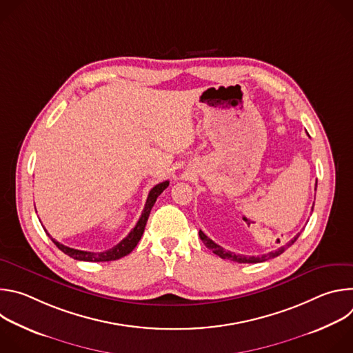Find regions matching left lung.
<instances>
[{
    "instance_id": "1",
    "label": "left lung",
    "mask_w": 353,
    "mask_h": 353,
    "mask_svg": "<svg viewBox=\"0 0 353 353\" xmlns=\"http://www.w3.org/2000/svg\"><path fill=\"white\" fill-rule=\"evenodd\" d=\"M312 211H313V208H312ZM300 236V233H297L290 241H288L285 245H281L278 250H275V251H270L268 254H263V256H257V257H254V256H243V254H234V253H232V251H229V250H225L223 247H221L219 244H216L215 241H212L203 230H199V237H201V240H203V243L210 248V250H212V253L214 254H216V256H219L221 259H223V260H230V261H234V263H239V264H256V263H263V261H267V260H270V259H275V257H278V256H281L283 251L286 250V248H289L296 240H297V237Z\"/></svg>"
}]
</instances>
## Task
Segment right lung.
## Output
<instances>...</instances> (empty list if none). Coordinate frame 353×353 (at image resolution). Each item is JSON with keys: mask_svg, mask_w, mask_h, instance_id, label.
Wrapping results in <instances>:
<instances>
[{"mask_svg": "<svg viewBox=\"0 0 353 353\" xmlns=\"http://www.w3.org/2000/svg\"><path fill=\"white\" fill-rule=\"evenodd\" d=\"M169 185V181H163V183H159L157 184L152 190L149 191L148 194V198H146V203H145V208L141 214V218L138 219L135 228L128 233V236H125L119 244H116L114 247H112L110 250H106V251H100V253H94V251H82V250H77V248H71V247H67L59 241H56L52 236H50L47 233V230L44 229V232L47 233V236L53 240V243L63 251L64 254L70 256L71 259L74 260H79V261H90V263H103V261H114V260H119L127 254H130L131 251L135 248V245L138 244V241L141 240L142 237V233L145 230V225H146V221L149 218V214H150V210H152V207L155 205L157 203V198L163 192L165 188H168Z\"/></svg>", "mask_w": 353, "mask_h": 353, "instance_id": "right-lung-1", "label": "right lung"}]
</instances>
